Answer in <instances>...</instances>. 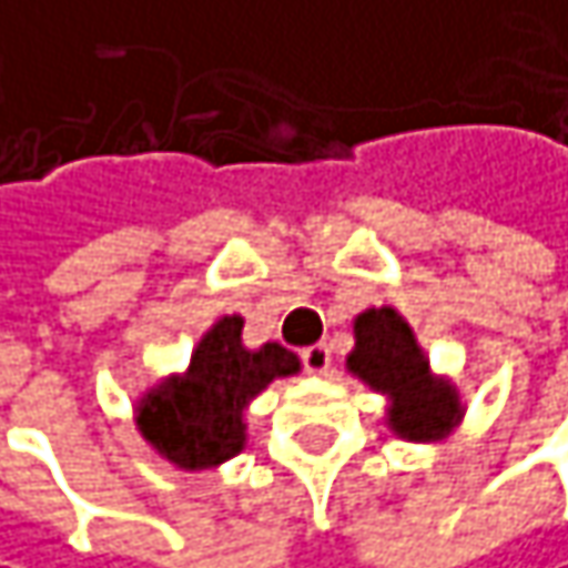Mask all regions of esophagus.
Returning <instances> with one entry per match:
<instances>
[{"label":"esophagus","mask_w":568,"mask_h":568,"mask_svg":"<svg viewBox=\"0 0 568 568\" xmlns=\"http://www.w3.org/2000/svg\"><path fill=\"white\" fill-rule=\"evenodd\" d=\"M298 357H302V367H305L308 374L325 377V374L332 371V347H328V344H312V347H305Z\"/></svg>","instance_id":"obj_1"}]
</instances>
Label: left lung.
I'll return each instance as SVG.
<instances>
[{
    "label": "left lung",
    "mask_w": 568,
    "mask_h": 568,
    "mask_svg": "<svg viewBox=\"0 0 568 568\" xmlns=\"http://www.w3.org/2000/svg\"><path fill=\"white\" fill-rule=\"evenodd\" d=\"M347 371L389 396V429L409 442L442 438L458 419L462 403L448 384H436L413 328L393 308H367L354 322Z\"/></svg>",
    "instance_id": "8db88e82"
}]
</instances>
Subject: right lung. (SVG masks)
Here are the masks:
<instances>
[{
	"instance_id": "1",
	"label": "right lung",
	"mask_w": 568,
	"mask_h": 568,
	"mask_svg": "<svg viewBox=\"0 0 568 568\" xmlns=\"http://www.w3.org/2000/svg\"><path fill=\"white\" fill-rule=\"evenodd\" d=\"M243 318H221L191 354L187 371L145 393L139 429L159 455L184 471L214 468L233 458L243 442V409L276 377L298 371V357L283 344L243 347Z\"/></svg>"
}]
</instances>
